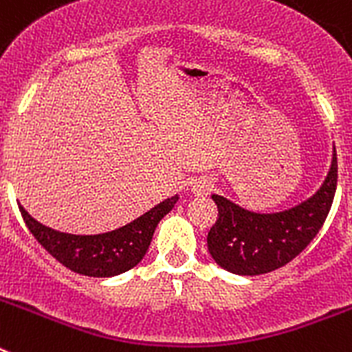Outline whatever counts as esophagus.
<instances>
[{"label":"esophagus","mask_w":352,"mask_h":352,"mask_svg":"<svg viewBox=\"0 0 352 352\" xmlns=\"http://www.w3.org/2000/svg\"><path fill=\"white\" fill-rule=\"evenodd\" d=\"M211 188H213V183H211L210 179H206V178H199L197 182L194 183V192L197 195L208 194V192H210Z\"/></svg>","instance_id":"obj_1"}]
</instances>
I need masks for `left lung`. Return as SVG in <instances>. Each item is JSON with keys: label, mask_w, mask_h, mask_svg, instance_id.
Wrapping results in <instances>:
<instances>
[{"label": "left lung", "mask_w": 352, "mask_h": 352, "mask_svg": "<svg viewBox=\"0 0 352 352\" xmlns=\"http://www.w3.org/2000/svg\"><path fill=\"white\" fill-rule=\"evenodd\" d=\"M337 151L328 178L314 197L282 213H254L211 195L219 219L208 232V250L227 272L263 275L291 263L316 238L333 204L338 178Z\"/></svg>", "instance_id": "1"}]
</instances>
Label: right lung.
<instances>
[{
    "instance_id": "add662e5",
    "label": "right lung",
    "mask_w": 352,
    "mask_h": 352,
    "mask_svg": "<svg viewBox=\"0 0 352 352\" xmlns=\"http://www.w3.org/2000/svg\"><path fill=\"white\" fill-rule=\"evenodd\" d=\"M178 195L166 199L116 231L93 236L54 231L36 222L23 206H19V210L36 241L68 270L86 276H114L141 263L151 243L155 227L173 210Z\"/></svg>"
}]
</instances>
